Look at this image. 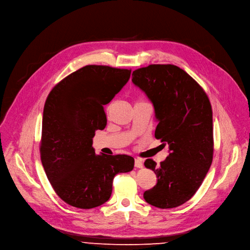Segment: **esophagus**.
<instances>
[{
    "label": "esophagus",
    "mask_w": 250,
    "mask_h": 250,
    "mask_svg": "<svg viewBox=\"0 0 250 250\" xmlns=\"http://www.w3.org/2000/svg\"><path fill=\"white\" fill-rule=\"evenodd\" d=\"M134 167H138V168H142L144 167V163H143L141 158H135V160H134Z\"/></svg>",
    "instance_id": "obj_1"
}]
</instances>
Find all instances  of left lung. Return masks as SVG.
<instances>
[{
	"mask_svg": "<svg viewBox=\"0 0 250 250\" xmlns=\"http://www.w3.org/2000/svg\"><path fill=\"white\" fill-rule=\"evenodd\" d=\"M132 83L146 93L158 121L154 137L168 145L160 166L145 167L157 183L144 198L158 208H173L189 200L201 186L213 156L212 109L203 88L174 64H149L132 72Z\"/></svg>",
	"mask_w": 250,
	"mask_h": 250,
	"instance_id": "1",
	"label": "left lung"
}]
</instances>
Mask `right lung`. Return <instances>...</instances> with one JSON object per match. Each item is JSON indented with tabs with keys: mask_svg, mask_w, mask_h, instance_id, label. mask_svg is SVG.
I'll list each match as a JSON object with an SVG mask.
<instances>
[{
	"mask_svg": "<svg viewBox=\"0 0 250 250\" xmlns=\"http://www.w3.org/2000/svg\"><path fill=\"white\" fill-rule=\"evenodd\" d=\"M130 72L85 65L57 83L44 103L42 165L56 193L72 207L102 206L111 195L116 174L133 168V157L96 154L93 147L96 130L106 125L104 105L127 83Z\"/></svg>",
	"mask_w": 250,
	"mask_h": 250,
	"instance_id": "1",
	"label": "right lung"
}]
</instances>
